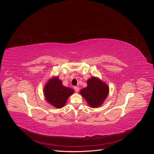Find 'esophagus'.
Returning <instances> with one entry per match:
<instances>
[{
  "label": "esophagus",
  "instance_id": "34e87169",
  "mask_svg": "<svg viewBox=\"0 0 154 154\" xmlns=\"http://www.w3.org/2000/svg\"><path fill=\"white\" fill-rule=\"evenodd\" d=\"M74 91H76V92H78L79 91H80V88H79L78 87H74Z\"/></svg>",
  "mask_w": 154,
  "mask_h": 154
}]
</instances>
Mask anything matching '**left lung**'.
I'll list each match as a JSON object with an SVG mask.
<instances>
[{
	"instance_id": "obj_1",
	"label": "left lung",
	"mask_w": 154,
	"mask_h": 154,
	"mask_svg": "<svg viewBox=\"0 0 154 154\" xmlns=\"http://www.w3.org/2000/svg\"><path fill=\"white\" fill-rule=\"evenodd\" d=\"M87 86L80 91L88 106L97 108L103 103L109 93L108 85L99 78L92 76L87 81Z\"/></svg>"
}]
</instances>
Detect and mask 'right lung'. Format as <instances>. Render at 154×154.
<instances>
[{
	"label": "right lung",
	"instance_id": "right-lung-1",
	"mask_svg": "<svg viewBox=\"0 0 154 154\" xmlns=\"http://www.w3.org/2000/svg\"><path fill=\"white\" fill-rule=\"evenodd\" d=\"M74 93L71 88L65 87L58 76H53L44 87V95L47 102L55 108L61 109L66 104L69 97Z\"/></svg>",
	"mask_w": 154,
	"mask_h": 154
}]
</instances>
